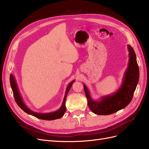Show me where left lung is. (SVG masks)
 Wrapping results in <instances>:
<instances>
[{"label": "left lung", "mask_w": 149, "mask_h": 149, "mask_svg": "<svg viewBox=\"0 0 149 149\" xmlns=\"http://www.w3.org/2000/svg\"><path fill=\"white\" fill-rule=\"evenodd\" d=\"M129 60L128 66L119 89L112 94L101 97L99 101L93 100L88 88L84 84V89L89 109L97 115H109L124 109L132 101L139 79V69L136 55L131 46L127 45Z\"/></svg>", "instance_id": "1"}]
</instances>
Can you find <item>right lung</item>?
Listing matches in <instances>:
<instances>
[{
    "label": "right lung",
    "mask_w": 149,
    "mask_h": 149,
    "mask_svg": "<svg viewBox=\"0 0 149 149\" xmlns=\"http://www.w3.org/2000/svg\"><path fill=\"white\" fill-rule=\"evenodd\" d=\"M74 82V80H73V81L70 83L68 86H67L63 101V102H62V105L61 106L59 109L56 111H54V112H48V113H38V112H33L31 110H30L29 108L25 104V103L24 102L23 100H22V98L20 96V94L19 93V89H18L17 85L14 77H13V76L12 74L10 76V83L11 88L12 89L13 96H14L15 100L18 104V106H19L24 112H25L26 113L33 116L37 118L43 119V120H55L56 119H60L64 115L65 112L66 111L65 102H66L67 94H68V93L70 88L72 86V84H73V83Z\"/></svg>",
    "instance_id": "add662e5"
}]
</instances>
